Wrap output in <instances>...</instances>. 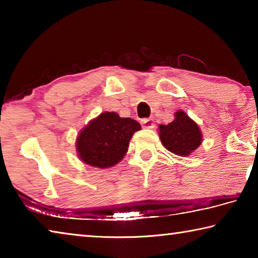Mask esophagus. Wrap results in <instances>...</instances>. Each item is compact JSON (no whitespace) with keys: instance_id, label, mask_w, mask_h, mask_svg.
I'll list each match as a JSON object with an SVG mask.
<instances>
[{"instance_id":"esophagus-1","label":"esophagus","mask_w":258,"mask_h":258,"mask_svg":"<svg viewBox=\"0 0 258 258\" xmlns=\"http://www.w3.org/2000/svg\"><path fill=\"white\" fill-rule=\"evenodd\" d=\"M142 127L143 128H154L155 127V121L152 118H145L141 120Z\"/></svg>"}]
</instances>
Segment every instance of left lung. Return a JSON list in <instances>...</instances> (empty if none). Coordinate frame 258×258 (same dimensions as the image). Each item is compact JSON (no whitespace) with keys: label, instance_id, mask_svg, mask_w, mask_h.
<instances>
[{"label":"left lung","instance_id":"8db88e82","mask_svg":"<svg viewBox=\"0 0 258 258\" xmlns=\"http://www.w3.org/2000/svg\"><path fill=\"white\" fill-rule=\"evenodd\" d=\"M159 137L166 149L184 157L197 149L203 141L197 123L182 110L175 112V118L168 125H159Z\"/></svg>","mask_w":258,"mask_h":258}]
</instances>
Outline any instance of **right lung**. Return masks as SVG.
Returning <instances> with one entry per match:
<instances>
[{"mask_svg":"<svg viewBox=\"0 0 258 258\" xmlns=\"http://www.w3.org/2000/svg\"><path fill=\"white\" fill-rule=\"evenodd\" d=\"M139 130L141 125L137 120L120 118L116 112L100 113L78 134V157L93 167H111L124 158L131 139Z\"/></svg>","mask_w":258,"mask_h":258,"instance_id":"right-lung-1","label":"right lung"}]
</instances>
